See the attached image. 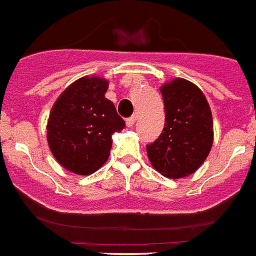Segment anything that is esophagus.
<instances>
[{
  "mask_svg": "<svg viewBox=\"0 0 256 256\" xmlns=\"http://www.w3.org/2000/svg\"><path fill=\"white\" fill-rule=\"evenodd\" d=\"M136 120H137L136 115H133V116H130V118H128V119L126 120V126H128V128H132V126H134V123H136Z\"/></svg>",
  "mask_w": 256,
  "mask_h": 256,
  "instance_id": "34e87169",
  "label": "esophagus"
}]
</instances>
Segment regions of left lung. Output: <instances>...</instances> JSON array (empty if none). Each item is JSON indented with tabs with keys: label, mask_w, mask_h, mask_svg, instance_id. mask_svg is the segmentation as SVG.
<instances>
[{
	"label": "left lung",
	"mask_w": 256,
	"mask_h": 256,
	"mask_svg": "<svg viewBox=\"0 0 256 256\" xmlns=\"http://www.w3.org/2000/svg\"><path fill=\"white\" fill-rule=\"evenodd\" d=\"M164 128L146 145L149 161L168 178L195 172L208 157L213 142V120L206 96L186 80H174L161 88Z\"/></svg>",
	"instance_id": "obj_1"
}]
</instances>
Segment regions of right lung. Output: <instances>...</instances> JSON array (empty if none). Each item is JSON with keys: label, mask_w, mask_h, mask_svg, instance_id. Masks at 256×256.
Here are the masks:
<instances>
[{"label": "right lung", "mask_w": 256, "mask_h": 256, "mask_svg": "<svg viewBox=\"0 0 256 256\" xmlns=\"http://www.w3.org/2000/svg\"><path fill=\"white\" fill-rule=\"evenodd\" d=\"M108 82L84 77L73 82L52 107L48 145L58 164L80 175L92 174L110 157L114 132L126 126L114 103L106 98Z\"/></svg>", "instance_id": "right-lung-1"}]
</instances>
